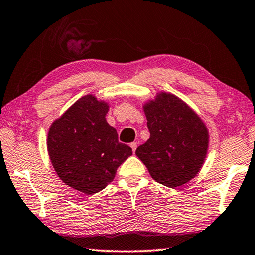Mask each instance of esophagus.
<instances>
[{
  "instance_id": "obj_1",
  "label": "esophagus",
  "mask_w": 255,
  "mask_h": 255,
  "mask_svg": "<svg viewBox=\"0 0 255 255\" xmlns=\"http://www.w3.org/2000/svg\"><path fill=\"white\" fill-rule=\"evenodd\" d=\"M137 146H138V144L136 143V141H133V143H131V144H130V147H131V149H132V152H133V153L136 152Z\"/></svg>"
}]
</instances>
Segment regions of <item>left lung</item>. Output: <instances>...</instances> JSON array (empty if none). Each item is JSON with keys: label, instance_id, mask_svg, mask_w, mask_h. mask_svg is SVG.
<instances>
[{"label": "left lung", "instance_id": "1", "mask_svg": "<svg viewBox=\"0 0 255 255\" xmlns=\"http://www.w3.org/2000/svg\"><path fill=\"white\" fill-rule=\"evenodd\" d=\"M149 139L136 149L156 182L176 189L199 173L209 147L205 123L182 99L158 92L144 103Z\"/></svg>", "mask_w": 255, "mask_h": 255}]
</instances>
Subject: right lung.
Masks as SVG:
<instances>
[{"label": "right lung", "mask_w": 255, "mask_h": 255, "mask_svg": "<svg viewBox=\"0 0 255 255\" xmlns=\"http://www.w3.org/2000/svg\"><path fill=\"white\" fill-rule=\"evenodd\" d=\"M108 111L107 101L86 94L54 120L47 136V150L59 179L88 196L111 183L118 167L132 155L107 123Z\"/></svg>", "instance_id": "right-lung-1"}]
</instances>
